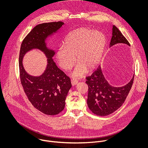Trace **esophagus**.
Masks as SVG:
<instances>
[{"mask_svg":"<svg viewBox=\"0 0 148 148\" xmlns=\"http://www.w3.org/2000/svg\"><path fill=\"white\" fill-rule=\"evenodd\" d=\"M71 82L72 86H76V85H77V83H78V81H77V80L75 79H72L71 80Z\"/></svg>","mask_w":148,"mask_h":148,"instance_id":"obj_1","label":"esophagus"}]
</instances>
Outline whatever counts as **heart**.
I'll return each instance as SVG.
<instances>
[{"label": "heart", "instance_id": "1", "mask_svg": "<svg viewBox=\"0 0 148 148\" xmlns=\"http://www.w3.org/2000/svg\"><path fill=\"white\" fill-rule=\"evenodd\" d=\"M105 45L106 38L102 32L87 28L77 29L67 34L64 46L57 50L56 58L60 67L66 70L70 69L76 61L78 64L72 75L80 77L86 69L91 70L98 64Z\"/></svg>", "mask_w": 148, "mask_h": 148}]
</instances>
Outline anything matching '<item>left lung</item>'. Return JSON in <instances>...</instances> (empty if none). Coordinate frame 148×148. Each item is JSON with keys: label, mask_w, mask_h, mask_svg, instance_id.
<instances>
[{"label": "left lung", "mask_w": 148, "mask_h": 148, "mask_svg": "<svg viewBox=\"0 0 148 148\" xmlns=\"http://www.w3.org/2000/svg\"><path fill=\"white\" fill-rule=\"evenodd\" d=\"M119 43L130 46L119 29L113 25L110 47ZM134 78V75L130 81L123 86H112L105 78L99 66L91 76L87 77L86 83L88 86L87 105L90 110L94 114L102 116L108 115L116 111L127 97Z\"/></svg>", "instance_id": "left-lung-1"}]
</instances>
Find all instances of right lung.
I'll list each match as a JSON object with an SVG mask.
<instances>
[{"label": "right lung", "mask_w": 148, "mask_h": 148, "mask_svg": "<svg viewBox=\"0 0 148 148\" xmlns=\"http://www.w3.org/2000/svg\"><path fill=\"white\" fill-rule=\"evenodd\" d=\"M62 22L37 25L22 41L19 54L20 81L25 94L34 107L46 115H54L64 110L66 99L71 87L70 79L56 66L55 51L47 47V40L60 30ZM33 49L43 52L48 58L44 73L40 76L28 74L23 65L25 54Z\"/></svg>", "instance_id": "obj_1"}]
</instances>
